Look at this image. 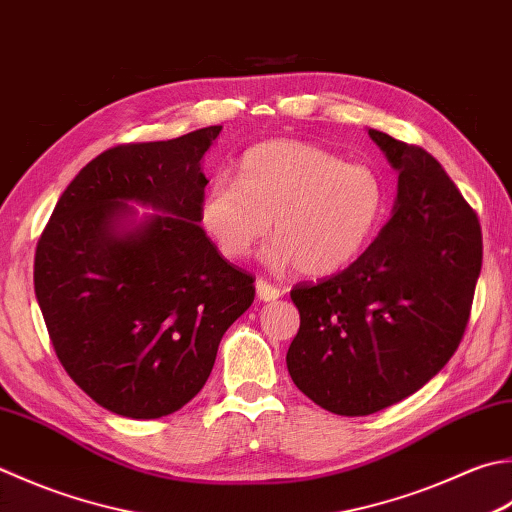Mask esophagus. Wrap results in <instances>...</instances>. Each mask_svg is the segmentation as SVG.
<instances>
[{
    "label": "esophagus",
    "mask_w": 512,
    "mask_h": 512,
    "mask_svg": "<svg viewBox=\"0 0 512 512\" xmlns=\"http://www.w3.org/2000/svg\"><path fill=\"white\" fill-rule=\"evenodd\" d=\"M255 290H257V297L262 299V302H275V299L282 297V290H279V288L273 286V284L264 282V279H257Z\"/></svg>",
    "instance_id": "34e87169"
}]
</instances>
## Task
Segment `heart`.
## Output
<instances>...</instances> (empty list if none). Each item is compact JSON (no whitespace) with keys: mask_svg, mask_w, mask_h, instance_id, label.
Here are the masks:
<instances>
[{"mask_svg":"<svg viewBox=\"0 0 512 512\" xmlns=\"http://www.w3.org/2000/svg\"><path fill=\"white\" fill-rule=\"evenodd\" d=\"M384 213L386 186L373 168L293 139L250 148L237 182L215 177L199 204V222L230 262L248 257L270 222L273 242L264 248V264L297 266L308 277L353 264Z\"/></svg>","mask_w":512,"mask_h":512,"instance_id":"obj_1","label":"heart"}]
</instances>
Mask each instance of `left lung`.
I'll return each mask as SVG.
<instances>
[{
    "label": "left lung",
    "instance_id": "8db88e82",
    "mask_svg": "<svg viewBox=\"0 0 512 512\" xmlns=\"http://www.w3.org/2000/svg\"><path fill=\"white\" fill-rule=\"evenodd\" d=\"M397 173L390 219L353 264L290 299L295 386L330 413L364 417L430 382L457 350L482 270V228L424 148L368 128Z\"/></svg>",
    "mask_w": 512,
    "mask_h": 512
}]
</instances>
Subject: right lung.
Returning a JSON list of instances; mask_svg holds the SVG:
<instances>
[{"label":"right lung","mask_w":512,"mask_h":512,"mask_svg":"<svg viewBox=\"0 0 512 512\" xmlns=\"http://www.w3.org/2000/svg\"><path fill=\"white\" fill-rule=\"evenodd\" d=\"M219 133L106 150L68 184L37 242L35 295L59 362L115 415L186 406L255 299L253 275L199 226L202 159Z\"/></svg>","instance_id":"right-lung-1"}]
</instances>
